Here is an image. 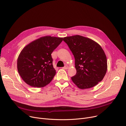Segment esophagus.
Segmentation results:
<instances>
[{"label": "esophagus", "mask_w": 126, "mask_h": 126, "mask_svg": "<svg viewBox=\"0 0 126 126\" xmlns=\"http://www.w3.org/2000/svg\"><path fill=\"white\" fill-rule=\"evenodd\" d=\"M68 68V66L67 65H65L64 67H63V68L64 69H67Z\"/></svg>", "instance_id": "esophagus-1"}]
</instances>
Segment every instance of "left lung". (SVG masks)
Instances as JSON below:
<instances>
[{"label":"left lung","mask_w":126,"mask_h":126,"mask_svg":"<svg viewBox=\"0 0 126 126\" xmlns=\"http://www.w3.org/2000/svg\"><path fill=\"white\" fill-rule=\"evenodd\" d=\"M63 41L75 59L76 75L71 78L80 89L92 88L102 81L107 71L106 55L93 40L79 35L65 37Z\"/></svg>","instance_id":"1"}]
</instances>
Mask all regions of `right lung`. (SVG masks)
Returning a JSON list of instances; mask_svg holds the SVG:
<instances>
[{
	"mask_svg": "<svg viewBox=\"0 0 126 126\" xmlns=\"http://www.w3.org/2000/svg\"><path fill=\"white\" fill-rule=\"evenodd\" d=\"M63 40L62 37L46 36L23 48L17 59V70L27 85L42 88L52 80L56 72L51 54Z\"/></svg>",
	"mask_w": 126,
	"mask_h": 126,
	"instance_id": "obj_1",
	"label": "right lung"
}]
</instances>
